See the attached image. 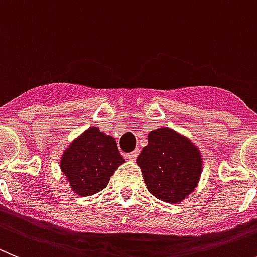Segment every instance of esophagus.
Here are the masks:
<instances>
[{"instance_id":"1","label":"esophagus","mask_w":257,"mask_h":257,"mask_svg":"<svg viewBox=\"0 0 257 257\" xmlns=\"http://www.w3.org/2000/svg\"><path fill=\"white\" fill-rule=\"evenodd\" d=\"M138 154H140V150H134L133 152H131V154L126 155V157H128L129 160H136L138 156Z\"/></svg>"}]
</instances>
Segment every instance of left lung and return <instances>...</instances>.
<instances>
[{
  "instance_id": "8db88e82",
  "label": "left lung",
  "mask_w": 257,
  "mask_h": 257,
  "mask_svg": "<svg viewBox=\"0 0 257 257\" xmlns=\"http://www.w3.org/2000/svg\"><path fill=\"white\" fill-rule=\"evenodd\" d=\"M150 193L165 202L184 200L195 187L202 169L197 147L169 128L149 134V145L137 159Z\"/></svg>"
}]
</instances>
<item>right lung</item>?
Wrapping results in <instances>:
<instances>
[{
    "instance_id": "right-lung-1",
    "label": "right lung",
    "mask_w": 257,
    "mask_h": 257,
    "mask_svg": "<svg viewBox=\"0 0 257 257\" xmlns=\"http://www.w3.org/2000/svg\"><path fill=\"white\" fill-rule=\"evenodd\" d=\"M123 163L114 138L92 126L62 155L61 170L71 189L84 197L105 188L110 177Z\"/></svg>"
}]
</instances>
